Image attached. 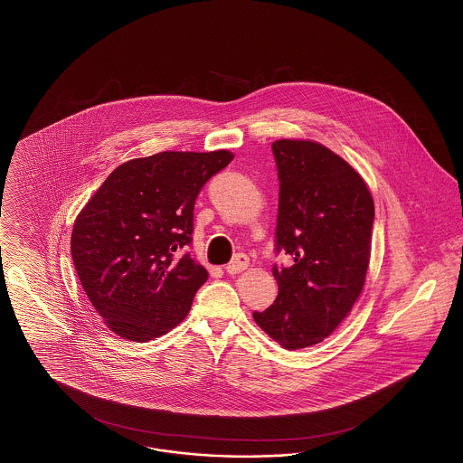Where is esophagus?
Returning a JSON list of instances; mask_svg holds the SVG:
<instances>
[{"label":"esophagus","instance_id":"34e87169","mask_svg":"<svg viewBox=\"0 0 463 463\" xmlns=\"http://www.w3.org/2000/svg\"><path fill=\"white\" fill-rule=\"evenodd\" d=\"M250 265V258L246 256V254H236L234 258H232V261L225 267V271L229 273V275H236V273H241V271H244L246 268Z\"/></svg>","mask_w":463,"mask_h":463}]
</instances>
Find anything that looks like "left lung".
I'll return each mask as SVG.
<instances>
[{
    "label": "left lung",
    "instance_id": "8db88e82",
    "mask_svg": "<svg viewBox=\"0 0 463 463\" xmlns=\"http://www.w3.org/2000/svg\"><path fill=\"white\" fill-rule=\"evenodd\" d=\"M271 149L280 182L275 254L294 265H273L279 295L252 317L285 350H302L329 336L362 294L375 209L362 176L327 147L283 139Z\"/></svg>",
    "mask_w": 463,
    "mask_h": 463
}]
</instances>
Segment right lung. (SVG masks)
<instances>
[{"label":"right lung","instance_id":"add662e5","mask_svg":"<svg viewBox=\"0 0 463 463\" xmlns=\"http://www.w3.org/2000/svg\"><path fill=\"white\" fill-rule=\"evenodd\" d=\"M232 157L166 151L127 161L78 215L72 263L115 335L146 343L186 317L209 273L180 252L192 246L196 196Z\"/></svg>","mask_w":463,"mask_h":463}]
</instances>
